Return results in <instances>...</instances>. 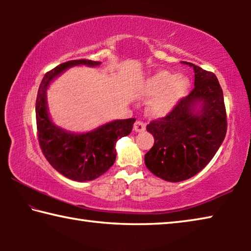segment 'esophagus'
<instances>
[{
    "label": "esophagus",
    "instance_id": "esophagus-1",
    "mask_svg": "<svg viewBox=\"0 0 251 251\" xmlns=\"http://www.w3.org/2000/svg\"><path fill=\"white\" fill-rule=\"evenodd\" d=\"M145 128H146V125L144 124V123L141 122V121H137L134 124V130L137 131V133H141V131H144V130H145Z\"/></svg>",
    "mask_w": 251,
    "mask_h": 251
}]
</instances>
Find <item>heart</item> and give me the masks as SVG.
Returning <instances> with one entry per match:
<instances>
[{"label":"heart","mask_w":251,"mask_h":251,"mask_svg":"<svg viewBox=\"0 0 251 251\" xmlns=\"http://www.w3.org/2000/svg\"><path fill=\"white\" fill-rule=\"evenodd\" d=\"M190 87V80L185 75L160 70L144 82L141 95L151 99L147 103V112L156 118L171 114L178 103L184 99Z\"/></svg>","instance_id":"heart-1"}]
</instances>
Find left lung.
I'll return each mask as SVG.
<instances>
[{"label": "left lung", "mask_w": 251, "mask_h": 251, "mask_svg": "<svg viewBox=\"0 0 251 251\" xmlns=\"http://www.w3.org/2000/svg\"><path fill=\"white\" fill-rule=\"evenodd\" d=\"M195 87L173 112L152 121L147 131L155 143L145 165L155 176L172 182L189 179L212 159L227 131L224 94L216 75L193 63Z\"/></svg>", "instance_id": "8db88e82"}]
</instances>
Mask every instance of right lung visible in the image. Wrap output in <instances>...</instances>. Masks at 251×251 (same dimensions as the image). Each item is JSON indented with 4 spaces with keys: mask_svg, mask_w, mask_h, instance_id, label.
Wrapping results in <instances>:
<instances>
[{
    "mask_svg": "<svg viewBox=\"0 0 251 251\" xmlns=\"http://www.w3.org/2000/svg\"><path fill=\"white\" fill-rule=\"evenodd\" d=\"M78 65L95 67L100 62L69 61L44 75L36 97V126L41 150L49 163L66 178L88 181L99 178L113 166L116 142L130 134L136 120H115L86 133H73L55 125L49 114L46 93L55 78L70 67Z\"/></svg>",
    "mask_w": 251,
    "mask_h": 251,
    "instance_id": "right-lung-1",
    "label": "right lung"
}]
</instances>
